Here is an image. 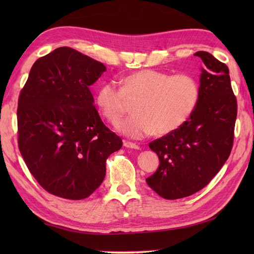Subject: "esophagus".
Returning a JSON list of instances; mask_svg holds the SVG:
<instances>
[{
    "label": "esophagus",
    "mask_w": 254,
    "mask_h": 254,
    "mask_svg": "<svg viewBox=\"0 0 254 254\" xmlns=\"http://www.w3.org/2000/svg\"><path fill=\"white\" fill-rule=\"evenodd\" d=\"M123 145L127 148H133V149H139V146L137 144L133 143V142H128V141H123Z\"/></svg>",
    "instance_id": "34e87169"
}]
</instances>
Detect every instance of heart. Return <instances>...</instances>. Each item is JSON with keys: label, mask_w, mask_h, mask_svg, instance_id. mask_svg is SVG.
Segmentation results:
<instances>
[{"label": "heart", "mask_w": 254, "mask_h": 254, "mask_svg": "<svg viewBox=\"0 0 254 254\" xmlns=\"http://www.w3.org/2000/svg\"><path fill=\"white\" fill-rule=\"evenodd\" d=\"M201 98V86L191 74L141 69L128 74L119 88L113 82L97 90L96 105L102 117L117 123L132 104L134 112L117 124V130L133 138L154 133L167 135L192 117Z\"/></svg>", "instance_id": "obj_1"}]
</instances>
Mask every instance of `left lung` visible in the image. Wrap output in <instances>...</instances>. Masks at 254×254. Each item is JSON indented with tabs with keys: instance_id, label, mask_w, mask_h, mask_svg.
<instances>
[{
	"instance_id": "1",
	"label": "left lung",
	"mask_w": 254,
	"mask_h": 254,
	"mask_svg": "<svg viewBox=\"0 0 254 254\" xmlns=\"http://www.w3.org/2000/svg\"><path fill=\"white\" fill-rule=\"evenodd\" d=\"M194 56L204 63L196 110L177 131L149 143L158 155L159 167L146 182L167 199L187 197L206 187L234 145L237 99L228 66L208 52Z\"/></svg>"
}]
</instances>
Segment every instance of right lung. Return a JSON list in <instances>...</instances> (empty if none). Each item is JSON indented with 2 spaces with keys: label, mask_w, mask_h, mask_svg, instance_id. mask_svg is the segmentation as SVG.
<instances>
[{
  "label": "right lung",
  "mask_w": 254,
  "mask_h": 254,
  "mask_svg": "<svg viewBox=\"0 0 254 254\" xmlns=\"http://www.w3.org/2000/svg\"><path fill=\"white\" fill-rule=\"evenodd\" d=\"M106 71L68 47L32 65L18 97V148L37 182L53 195L88 197L104 181L106 161L122 139L105 126L89 90Z\"/></svg>",
  "instance_id": "add662e5"
}]
</instances>
